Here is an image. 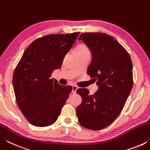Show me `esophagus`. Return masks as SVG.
Listing matches in <instances>:
<instances>
[{
  "mask_svg": "<svg viewBox=\"0 0 150 150\" xmlns=\"http://www.w3.org/2000/svg\"><path fill=\"white\" fill-rule=\"evenodd\" d=\"M77 87H76V86H73L72 87V93H76V91H77Z\"/></svg>",
  "mask_w": 150,
  "mask_h": 150,
  "instance_id": "1",
  "label": "esophagus"
}]
</instances>
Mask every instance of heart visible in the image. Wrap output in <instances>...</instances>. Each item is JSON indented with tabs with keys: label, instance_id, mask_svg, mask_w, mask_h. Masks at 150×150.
Segmentation results:
<instances>
[{
	"label": "heart",
	"instance_id": "heart-1",
	"mask_svg": "<svg viewBox=\"0 0 150 150\" xmlns=\"http://www.w3.org/2000/svg\"><path fill=\"white\" fill-rule=\"evenodd\" d=\"M85 52H88V48L84 45H79L75 50V53H85Z\"/></svg>",
	"mask_w": 150,
	"mask_h": 150
}]
</instances>
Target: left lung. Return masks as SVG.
I'll return each mask as SVG.
<instances>
[{
    "label": "left lung",
    "instance_id": "8db88e82",
    "mask_svg": "<svg viewBox=\"0 0 150 150\" xmlns=\"http://www.w3.org/2000/svg\"><path fill=\"white\" fill-rule=\"evenodd\" d=\"M79 40L91 51L87 73L98 88L93 95L87 88L77 90L82 98L77 116L84 128L99 130L113 122L124 108L133 86L132 63L122 45L108 34L84 33Z\"/></svg>",
    "mask_w": 150,
    "mask_h": 150
}]
</instances>
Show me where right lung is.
<instances>
[{
	"label": "right lung",
	"mask_w": 150,
	"mask_h": 150,
	"mask_svg": "<svg viewBox=\"0 0 150 150\" xmlns=\"http://www.w3.org/2000/svg\"><path fill=\"white\" fill-rule=\"evenodd\" d=\"M79 32L47 35L34 40L24 51L14 70L12 83L18 106L29 122L45 127L54 124L71 92L51 79L60 69Z\"/></svg>",
	"instance_id": "1"
}]
</instances>
